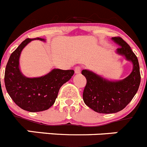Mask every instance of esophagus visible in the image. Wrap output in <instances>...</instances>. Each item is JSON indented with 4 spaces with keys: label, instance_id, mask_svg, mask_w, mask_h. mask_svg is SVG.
<instances>
[{
    "label": "esophagus",
    "instance_id": "34e87169",
    "mask_svg": "<svg viewBox=\"0 0 147 147\" xmlns=\"http://www.w3.org/2000/svg\"><path fill=\"white\" fill-rule=\"evenodd\" d=\"M80 72H81V67H80V66H77L75 68V74H79L80 73Z\"/></svg>",
    "mask_w": 147,
    "mask_h": 147
}]
</instances>
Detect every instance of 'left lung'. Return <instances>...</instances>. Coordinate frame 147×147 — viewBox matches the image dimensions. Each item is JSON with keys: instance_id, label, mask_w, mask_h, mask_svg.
I'll use <instances>...</instances> for the list:
<instances>
[{"instance_id": "left-lung-1", "label": "left lung", "mask_w": 147, "mask_h": 147, "mask_svg": "<svg viewBox=\"0 0 147 147\" xmlns=\"http://www.w3.org/2000/svg\"><path fill=\"white\" fill-rule=\"evenodd\" d=\"M112 40L120 46L116 53L131 61L133 70L120 80H109L88 69L82 71L87 80L83 101L88 107L98 113H116L124 109L136 95L141 82L138 59L129 45L120 37H114Z\"/></svg>"}]
</instances>
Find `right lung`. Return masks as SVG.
I'll return each mask as SVG.
<instances>
[{"instance_id": "obj_1", "label": "right lung", "mask_w": 147, "mask_h": 147, "mask_svg": "<svg viewBox=\"0 0 147 147\" xmlns=\"http://www.w3.org/2000/svg\"><path fill=\"white\" fill-rule=\"evenodd\" d=\"M33 40L46 41L37 38H27L11 54L5 70L4 81L8 94L17 106L28 112H41L54 104L59 90L64 83L70 80L74 70L53 69L38 78H27L20 69L22 51Z\"/></svg>"}]
</instances>
